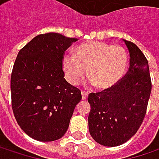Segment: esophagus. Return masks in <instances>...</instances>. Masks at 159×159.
I'll return each instance as SVG.
<instances>
[{
  "instance_id": "obj_1",
  "label": "esophagus",
  "mask_w": 159,
  "mask_h": 159,
  "mask_svg": "<svg viewBox=\"0 0 159 159\" xmlns=\"http://www.w3.org/2000/svg\"><path fill=\"white\" fill-rule=\"evenodd\" d=\"M87 96H88V93H87L86 91L82 90V99H83V100L86 99V98H87Z\"/></svg>"
}]
</instances>
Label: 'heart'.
<instances>
[{"label":"heart","mask_w":159,"mask_h":159,"mask_svg":"<svg viewBox=\"0 0 159 159\" xmlns=\"http://www.w3.org/2000/svg\"><path fill=\"white\" fill-rule=\"evenodd\" d=\"M128 63L125 48L98 41L80 45L75 56L66 55L62 60L66 78L71 84H78L88 70V79L98 89H108L118 84L125 75Z\"/></svg>","instance_id":"b5f03b06"}]
</instances>
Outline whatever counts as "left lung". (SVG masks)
<instances>
[{
  "label": "left lung",
  "instance_id": "8db88e82",
  "mask_svg": "<svg viewBox=\"0 0 159 159\" xmlns=\"http://www.w3.org/2000/svg\"><path fill=\"white\" fill-rule=\"evenodd\" d=\"M130 52L127 74L114 86L90 93L89 133L97 143L117 146L127 142L140 128L146 113L152 83L148 61L134 43L124 40Z\"/></svg>",
  "mask_w": 159,
  "mask_h": 159
}]
</instances>
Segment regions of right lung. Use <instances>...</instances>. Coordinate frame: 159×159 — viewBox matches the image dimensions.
I'll list each match as a JSON object with an SVG mask.
<instances>
[{
	"label": "right lung",
	"instance_id": "obj_1",
	"mask_svg": "<svg viewBox=\"0 0 159 159\" xmlns=\"http://www.w3.org/2000/svg\"><path fill=\"white\" fill-rule=\"evenodd\" d=\"M76 40L59 33L41 34L17 54L11 75L12 108L18 125L35 140L61 138L82 99L79 88L63 78L65 50Z\"/></svg>",
	"mask_w": 159,
	"mask_h": 159
}]
</instances>
